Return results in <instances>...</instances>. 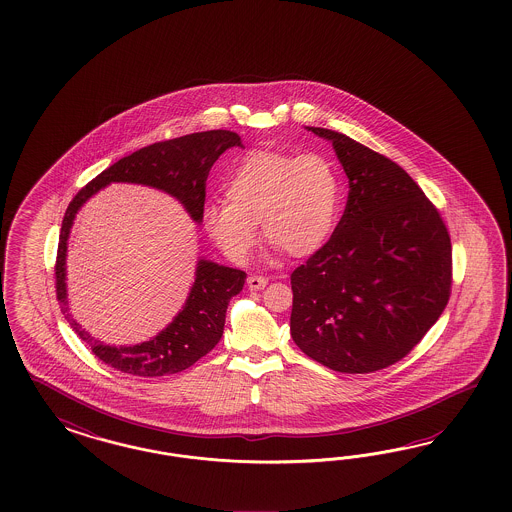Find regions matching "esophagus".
<instances>
[{"instance_id": "1", "label": "esophagus", "mask_w": 512, "mask_h": 512, "mask_svg": "<svg viewBox=\"0 0 512 512\" xmlns=\"http://www.w3.org/2000/svg\"><path fill=\"white\" fill-rule=\"evenodd\" d=\"M268 285V278H263V276H249L248 278V287L251 291H261Z\"/></svg>"}]
</instances>
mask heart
<instances>
[{"instance_id": "b5f03b06", "label": "heart", "mask_w": 512, "mask_h": 512, "mask_svg": "<svg viewBox=\"0 0 512 512\" xmlns=\"http://www.w3.org/2000/svg\"><path fill=\"white\" fill-rule=\"evenodd\" d=\"M225 204L202 214L208 238L234 263H246L264 240L291 257H308L325 246L338 225L340 174L317 154L257 150L246 155L223 187Z\"/></svg>"}]
</instances>
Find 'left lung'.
Here are the masks:
<instances>
[{
    "instance_id": "obj_1",
    "label": "left lung",
    "mask_w": 512,
    "mask_h": 512,
    "mask_svg": "<svg viewBox=\"0 0 512 512\" xmlns=\"http://www.w3.org/2000/svg\"><path fill=\"white\" fill-rule=\"evenodd\" d=\"M306 129L332 142L349 197L330 240L291 274V338L334 372H377L402 360L445 310L450 236L400 165L336 131Z\"/></svg>"
}]
</instances>
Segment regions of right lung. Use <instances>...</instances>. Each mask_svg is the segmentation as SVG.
<instances>
[{
    "label": "right lung",
    "instance_id": "right-lung-1",
    "mask_svg": "<svg viewBox=\"0 0 512 512\" xmlns=\"http://www.w3.org/2000/svg\"><path fill=\"white\" fill-rule=\"evenodd\" d=\"M234 146L244 148L242 139L233 131L223 129L155 142L110 165L88 186L82 187L67 206L56 259V295L65 319L78 338L86 341L93 355L112 368L139 377H161L193 366L221 340L229 302L242 291L246 272L201 257L195 266V279L186 302L169 325L142 343L107 345L95 340L69 313L65 259L67 240L78 210L110 184H139L171 195L184 206L189 217L201 225L208 172L217 157Z\"/></svg>",
    "mask_w": 512,
    "mask_h": 512
}]
</instances>
